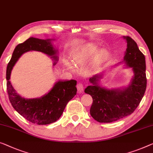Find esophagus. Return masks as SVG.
<instances>
[{"label": "esophagus", "mask_w": 153, "mask_h": 153, "mask_svg": "<svg viewBox=\"0 0 153 153\" xmlns=\"http://www.w3.org/2000/svg\"><path fill=\"white\" fill-rule=\"evenodd\" d=\"M77 91H78V93H81V92H82V91H84V86L83 85V84H82L81 82H79V83L77 84Z\"/></svg>", "instance_id": "34e87169"}]
</instances>
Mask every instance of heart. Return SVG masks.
<instances>
[{"label": "heart", "mask_w": 153, "mask_h": 153, "mask_svg": "<svg viewBox=\"0 0 153 153\" xmlns=\"http://www.w3.org/2000/svg\"><path fill=\"white\" fill-rule=\"evenodd\" d=\"M97 49H98V45L95 43H89V44L86 45L85 46L74 50L71 52V61L74 64L67 60H64V62L67 67L73 70L75 69L74 65L76 66L83 65L91 60L93 55L97 52ZM107 56H108V51L106 49L101 50L95 56L94 63L97 64L102 62Z\"/></svg>", "instance_id": "obj_1"}]
</instances>
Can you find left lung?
I'll use <instances>...</instances> for the list:
<instances>
[{
	"instance_id": "obj_1",
	"label": "left lung",
	"mask_w": 153,
	"mask_h": 153,
	"mask_svg": "<svg viewBox=\"0 0 153 153\" xmlns=\"http://www.w3.org/2000/svg\"><path fill=\"white\" fill-rule=\"evenodd\" d=\"M127 42L123 62L126 67L132 68L133 76L131 82L125 87L108 89L100 85L103 74L91 77L92 84L84 92L93 98L90 114L100 123H110L131 115L140 104L146 88L145 56L135 40L129 36H123Z\"/></svg>"
}]
</instances>
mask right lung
I'll use <instances>...</instances> for the list:
<instances>
[{
	"label": "right lung",
	"mask_w": 153,
	"mask_h": 153,
	"mask_svg": "<svg viewBox=\"0 0 153 153\" xmlns=\"http://www.w3.org/2000/svg\"><path fill=\"white\" fill-rule=\"evenodd\" d=\"M55 39L42 40L30 37L16 47L7 67V90L9 100L17 112L33 124L46 125L56 122L66 106L77 93L75 79L58 80L49 92L38 98H25L16 92L10 82L13 66L22 54L31 51H40L51 57L53 65L58 61V51L52 44Z\"/></svg>",
	"instance_id": "obj_1"
}]
</instances>
